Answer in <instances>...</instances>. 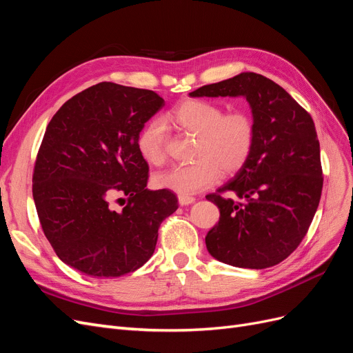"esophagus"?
<instances>
[{
	"label": "esophagus",
	"mask_w": 353,
	"mask_h": 353,
	"mask_svg": "<svg viewBox=\"0 0 353 353\" xmlns=\"http://www.w3.org/2000/svg\"><path fill=\"white\" fill-rule=\"evenodd\" d=\"M178 201L181 206H188L191 203H194L196 199L193 196H178Z\"/></svg>",
	"instance_id": "obj_1"
}]
</instances>
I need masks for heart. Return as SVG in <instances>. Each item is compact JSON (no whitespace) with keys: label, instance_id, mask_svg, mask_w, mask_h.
Masks as SVG:
<instances>
[{"label":"heart","instance_id":"heart-1","mask_svg":"<svg viewBox=\"0 0 353 353\" xmlns=\"http://www.w3.org/2000/svg\"><path fill=\"white\" fill-rule=\"evenodd\" d=\"M223 112L216 103L188 99L168 113V119L181 132L196 137L193 156L197 160L157 172L153 178L156 187L191 196L216 184L222 170L234 174L245 165L256 140L253 117L243 109ZM168 138L162 119L154 117L145 123L137 147L147 163L159 166L165 162Z\"/></svg>","mask_w":353,"mask_h":353}]
</instances>
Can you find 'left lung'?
I'll use <instances>...</instances> for the list:
<instances>
[{
  "label": "left lung",
  "mask_w": 353,
  "mask_h": 353,
  "mask_svg": "<svg viewBox=\"0 0 353 353\" xmlns=\"http://www.w3.org/2000/svg\"><path fill=\"white\" fill-rule=\"evenodd\" d=\"M244 97L256 126L252 154L234 179L208 194L219 222L206 236L213 258L239 268L283 262L306 236L323 191L315 125L279 83L259 73L205 85L190 97Z\"/></svg>",
  "instance_id": "1"
}]
</instances>
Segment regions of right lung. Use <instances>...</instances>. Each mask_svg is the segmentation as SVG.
<instances>
[{"instance_id": "1", "label": "right lung", "mask_w": 353, "mask_h": 353, "mask_svg": "<svg viewBox=\"0 0 353 353\" xmlns=\"http://www.w3.org/2000/svg\"><path fill=\"white\" fill-rule=\"evenodd\" d=\"M163 105L154 91L100 82L50 121L32 193L47 240L73 270L109 279L152 258L160 223L178 209V199L170 190L145 188L148 165L137 138ZM117 196L125 197L122 211L111 209Z\"/></svg>"}]
</instances>
